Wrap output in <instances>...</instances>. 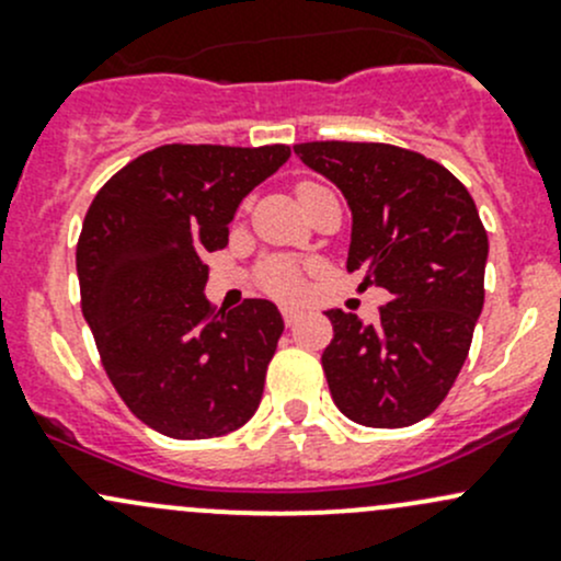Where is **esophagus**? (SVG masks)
Listing matches in <instances>:
<instances>
[{"label":"esophagus","instance_id":"esophagus-1","mask_svg":"<svg viewBox=\"0 0 561 561\" xmlns=\"http://www.w3.org/2000/svg\"><path fill=\"white\" fill-rule=\"evenodd\" d=\"M282 317H285L287 325H293V322L301 317V309H298V307H282Z\"/></svg>","mask_w":561,"mask_h":561}]
</instances>
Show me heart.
Returning <instances> with one entry per match:
<instances>
[{"mask_svg":"<svg viewBox=\"0 0 561 561\" xmlns=\"http://www.w3.org/2000/svg\"><path fill=\"white\" fill-rule=\"evenodd\" d=\"M320 190V184H312V181H301L296 186L298 197L307 195V192ZM257 279L271 296H279V298H296L301 296L304 290V271L296 260L290 257H268L260 263L257 268Z\"/></svg>","mask_w":561,"mask_h":561,"instance_id":"obj_1","label":"heart"}]
</instances>
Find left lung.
Wrapping results in <instances>:
<instances>
[{
	"label": "left lung",
	"mask_w": 561,
	"mask_h": 561,
	"mask_svg": "<svg viewBox=\"0 0 561 561\" xmlns=\"http://www.w3.org/2000/svg\"><path fill=\"white\" fill-rule=\"evenodd\" d=\"M293 149L347 197V271L390 293L371 325L325 312L333 339L322 371L333 401L360 426H412L454 388L483 309L489 236L472 195L448 168L399 146L314 140Z\"/></svg>",
	"instance_id": "1"
}]
</instances>
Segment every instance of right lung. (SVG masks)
I'll use <instances>...</instances> for the list:
<instances>
[{
	"mask_svg": "<svg viewBox=\"0 0 561 561\" xmlns=\"http://www.w3.org/2000/svg\"><path fill=\"white\" fill-rule=\"evenodd\" d=\"M290 146L168 144L105 181L76 249L81 309L124 404L154 432L208 439L241 428L263 396L285 322L265 298L214 309L208 252Z\"/></svg>",
	"mask_w": 561,
	"mask_h": 561,
	"instance_id": "1",
	"label": "right lung"
}]
</instances>
